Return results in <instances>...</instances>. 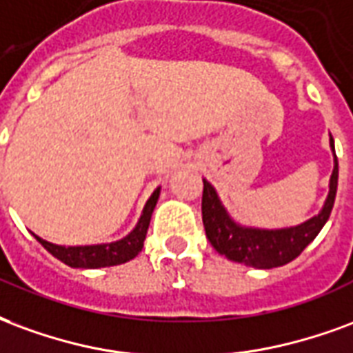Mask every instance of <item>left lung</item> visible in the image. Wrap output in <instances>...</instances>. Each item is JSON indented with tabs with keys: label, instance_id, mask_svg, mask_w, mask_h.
I'll list each match as a JSON object with an SVG mask.
<instances>
[{
	"label": "left lung",
	"instance_id": "8db88e82",
	"mask_svg": "<svg viewBox=\"0 0 353 353\" xmlns=\"http://www.w3.org/2000/svg\"><path fill=\"white\" fill-rule=\"evenodd\" d=\"M331 148L335 152L333 137H331ZM336 184H339V161L335 154V169L329 182V195L320 214L288 230H254V228H241L239 223L233 222L218 199L214 188L207 180H203L201 212L207 239L218 254L236 263H244L256 269H272L290 263L312 243L329 220V214L335 205Z\"/></svg>",
	"mask_w": 353,
	"mask_h": 353
}]
</instances>
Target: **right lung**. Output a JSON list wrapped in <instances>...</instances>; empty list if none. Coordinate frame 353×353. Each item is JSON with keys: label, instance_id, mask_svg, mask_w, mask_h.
Segmentation results:
<instances>
[{"label": "right lung", "instance_id": "1", "mask_svg": "<svg viewBox=\"0 0 353 353\" xmlns=\"http://www.w3.org/2000/svg\"><path fill=\"white\" fill-rule=\"evenodd\" d=\"M159 188L154 190L150 199L146 201L141 220L135 225V230L131 231L130 235L123 236L122 241L107 244H94V246H58L41 239L35 235L46 250L52 254L54 258H58L69 267H77V269H99V267H112V265H120L130 261L137 256L139 252L143 250L145 244L146 231H148V223H150L152 212L158 203Z\"/></svg>", "mask_w": 353, "mask_h": 353}]
</instances>
